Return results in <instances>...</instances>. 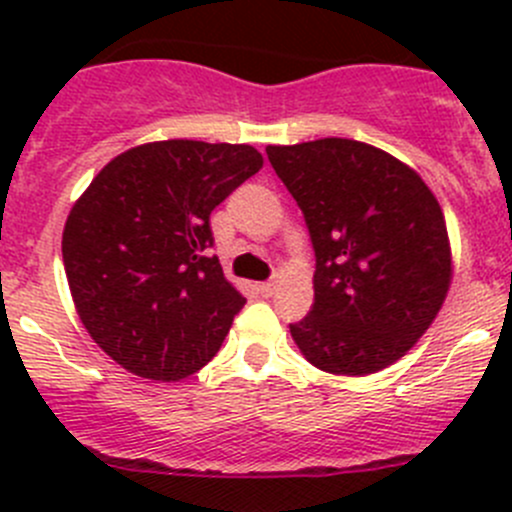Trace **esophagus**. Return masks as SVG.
<instances>
[{"label":"esophagus","instance_id":"obj_1","mask_svg":"<svg viewBox=\"0 0 512 512\" xmlns=\"http://www.w3.org/2000/svg\"><path fill=\"white\" fill-rule=\"evenodd\" d=\"M257 292H260L262 297H272V294L277 292V285L275 282H260V285H257Z\"/></svg>","mask_w":512,"mask_h":512}]
</instances>
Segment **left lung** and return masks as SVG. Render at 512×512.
Listing matches in <instances>:
<instances>
[{
  "label": "left lung",
  "mask_w": 512,
  "mask_h": 512,
  "mask_svg": "<svg viewBox=\"0 0 512 512\" xmlns=\"http://www.w3.org/2000/svg\"><path fill=\"white\" fill-rule=\"evenodd\" d=\"M312 237L314 304L289 324L304 359L366 376L409 352L453 280L446 218L404 160L352 138L267 146Z\"/></svg>",
  "instance_id": "obj_1"
}]
</instances>
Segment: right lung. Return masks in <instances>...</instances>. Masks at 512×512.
Returning <instances> with one entry per match:
<instances>
[{
    "instance_id": "1",
    "label": "right lung",
    "mask_w": 512,
    "mask_h": 512,
    "mask_svg": "<svg viewBox=\"0 0 512 512\" xmlns=\"http://www.w3.org/2000/svg\"><path fill=\"white\" fill-rule=\"evenodd\" d=\"M260 168L245 143H143L76 200L61 237L66 280L86 332L123 369L180 381L218 354L245 297L205 255L210 213Z\"/></svg>"
}]
</instances>
